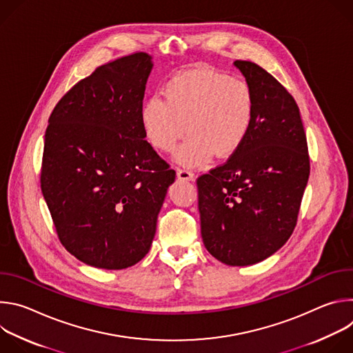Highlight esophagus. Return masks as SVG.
<instances>
[{"mask_svg":"<svg viewBox=\"0 0 353 353\" xmlns=\"http://www.w3.org/2000/svg\"><path fill=\"white\" fill-rule=\"evenodd\" d=\"M177 177L180 180H187V181H194V179H195L194 173L187 169H177Z\"/></svg>","mask_w":353,"mask_h":353,"instance_id":"1","label":"esophagus"}]
</instances>
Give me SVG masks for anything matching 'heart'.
I'll list each match as a JSON object with an SVG mask.
<instances>
[{
  "label": "heart",
  "instance_id": "heart-1",
  "mask_svg": "<svg viewBox=\"0 0 353 353\" xmlns=\"http://www.w3.org/2000/svg\"><path fill=\"white\" fill-rule=\"evenodd\" d=\"M256 117V97L239 77L195 68L172 77L162 97H149L139 120L145 139L162 152L181 145L177 159L188 168H205L214 155L229 158L247 139Z\"/></svg>",
  "mask_w": 353,
  "mask_h": 353
}]
</instances>
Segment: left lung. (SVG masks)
Here are the masks:
<instances>
[{"mask_svg":"<svg viewBox=\"0 0 353 353\" xmlns=\"http://www.w3.org/2000/svg\"><path fill=\"white\" fill-rule=\"evenodd\" d=\"M256 97L251 131L223 165L196 179L201 236L226 265L260 263L290 237L310 174L293 96L264 68L236 60Z\"/></svg>","mask_w":353,"mask_h":353,"instance_id":"obj_1","label":"left lung"}]
</instances>
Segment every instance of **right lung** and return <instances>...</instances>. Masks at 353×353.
Listing matches in <instances>:
<instances>
[{"instance_id": "1", "label": "right lung", "mask_w": 353, "mask_h": 353, "mask_svg": "<svg viewBox=\"0 0 353 353\" xmlns=\"http://www.w3.org/2000/svg\"><path fill=\"white\" fill-rule=\"evenodd\" d=\"M152 67L142 52L100 65L48 119L41 192L61 244L96 268H128L148 254L176 179L141 127Z\"/></svg>"}]
</instances>
